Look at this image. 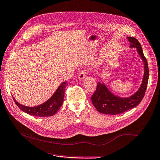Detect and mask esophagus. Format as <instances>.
Instances as JSON below:
<instances>
[{
  "instance_id": "34e87169",
  "label": "esophagus",
  "mask_w": 160,
  "mask_h": 160,
  "mask_svg": "<svg viewBox=\"0 0 160 160\" xmlns=\"http://www.w3.org/2000/svg\"><path fill=\"white\" fill-rule=\"evenodd\" d=\"M87 75V71L86 70H82V71H81L79 73L78 75V79L82 80H83L84 78H85V77H86Z\"/></svg>"
}]
</instances>
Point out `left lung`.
Returning a JSON list of instances; mask_svg holds the SVG:
<instances>
[{"label": "left lung", "mask_w": 160, "mask_h": 160, "mask_svg": "<svg viewBox=\"0 0 160 160\" xmlns=\"http://www.w3.org/2000/svg\"><path fill=\"white\" fill-rule=\"evenodd\" d=\"M128 39L131 43L130 47L137 48V51L144 62V74L142 83L134 95L127 98H120L112 94L104 84L98 82L96 90L91 97V101L95 108L101 113L115 115L126 112L138 106L145 94L149 75L147 58L138 41L133 37H128Z\"/></svg>", "instance_id": "1"}]
</instances>
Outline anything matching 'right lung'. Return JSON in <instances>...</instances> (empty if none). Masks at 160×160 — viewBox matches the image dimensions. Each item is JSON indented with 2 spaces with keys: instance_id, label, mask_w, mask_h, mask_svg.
<instances>
[{
  "instance_id": "obj_1",
  "label": "right lung",
  "mask_w": 160,
  "mask_h": 160,
  "mask_svg": "<svg viewBox=\"0 0 160 160\" xmlns=\"http://www.w3.org/2000/svg\"><path fill=\"white\" fill-rule=\"evenodd\" d=\"M68 84V82H63L57 88L54 95L48 101L38 106H25L18 103L13 98V99L15 103L20 108V109L26 113L39 117H50L57 113L61 107L63 103V99H64L65 88Z\"/></svg>"
}]
</instances>
